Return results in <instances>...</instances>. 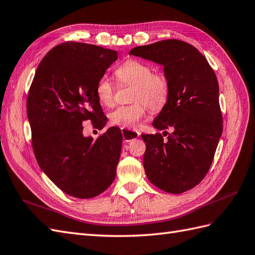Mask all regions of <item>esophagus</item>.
<instances>
[{"label": "esophagus", "instance_id": "obj_1", "mask_svg": "<svg viewBox=\"0 0 255 255\" xmlns=\"http://www.w3.org/2000/svg\"><path fill=\"white\" fill-rule=\"evenodd\" d=\"M122 134H123L124 141H126V142H130L136 138H139V135H140L139 132L133 131V130L125 129V128H122Z\"/></svg>", "mask_w": 255, "mask_h": 255}]
</instances>
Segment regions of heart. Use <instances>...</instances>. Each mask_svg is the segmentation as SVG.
<instances>
[{
	"label": "heart",
	"instance_id": "b5f03b06",
	"mask_svg": "<svg viewBox=\"0 0 255 255\" xmlns=\"http://www.w3.org/2000/svg\"><path fill=\"white\" fill-rule=\"evenodd\" d=\"M115 75L123 83L133 85L132 100L128 106H120L110 113V121L123 128H135L146 112V104L154 111L165 107L170 95V84L161 73H153L149 64L140 60H127L115 70ZM115 88L107 76H101L96 84V96L101 104L110 107L114 101Z\"/></svg>",
	"mask_w": 255,
	"mask_h": 255
}]
</instances>
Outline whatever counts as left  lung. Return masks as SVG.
<instances>
[{"mask_svg": "<svg viewBox=\"0 0 255 255\" xmlns=\"http://www.w3.org/2000/svg\"><path fill=\"white\" fill-rule=\"evenodd\" d=\"M129 55L162 65L170 84L168 101L152 125L172 127L173 132L167 141L160 133L142 134L146 177L167 193H184L205 178L223 131L217 76L199 50L183 41L138 46Z\"/></svg>", "mask_w": 255, "mask_h": 255, "instance_id": "obj_1", "label": "left lung"}]
</instances>
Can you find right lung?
<instances>
[{
  "label": "right lung",
  "mask_w": 255,
  "mask_h": 255,
  "mask_svg": "<svg viewBox=\"0 0 255 255\" xmlns=\"http://www.w3.org/2000/svg\"><path fill=\"white\" fill-rule=\"evenodd\" d=\"M117 51L67 42L40 62L27 100L32 146L38 166L62 192L88 199L113 183L120 161L121 130L111 127L99 138L83 134V122L102 129L103 115L96 84Z\"/></svg>",
  "instance_id": "right-lung-1"
}]
</instances>
